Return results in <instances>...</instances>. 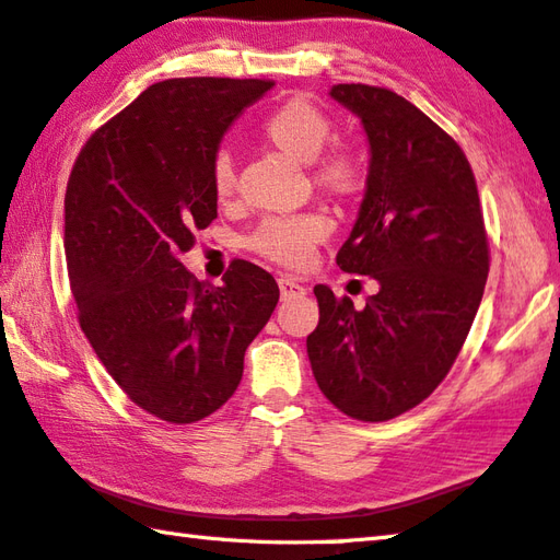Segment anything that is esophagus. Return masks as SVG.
Masks as SVG:
<instances>
[{
    "mask_svg": "<svg viewBox=\"0 0 560 560\" xmlns=\"http://www.w3.org/2000/svg\"><path fill=\"white\" fill-rule=\"evenodd\" d=\"M278 288H280L282 300H295L305 295V288H302L295 278H288V275L278 278Z\"/></svg>",
    "mask_w": 560,
    "mask_h": 560,
    "instance_id": "1",
    "label": "esophagus"
}]
</instances>
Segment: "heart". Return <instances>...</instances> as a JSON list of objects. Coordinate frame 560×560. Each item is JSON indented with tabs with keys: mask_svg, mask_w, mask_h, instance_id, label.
Here are the masks:
<instances>
[{
	"mask_svg": "<svg viewBox=\"0 0 560 560\" xmlns=\"http://www.w3.org/2000/svg\"><path fill=\"white\" fill-rule=\"evenodd\" d=\"M331 130V117L307 97L282 101L260 122V132L272 147L300 162H310V176L317 189L341 201L357 199L366 189V160L349 144H331L325 150ZM211 189L221 203H229L238 189V174L229 152L213 156ZM327 233L329 221L319 211L268 215L248 233L245 248L282 268H300Z\"/></svg>",
	"mask_w": 560,
	"mask_h": 560,
	"instance_id": "b5f03b06",
	"label": "heart"
}]
</instances>
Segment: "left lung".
I'll use <instances>...</instances> for the list:
<instances>
[{
    "label": "left lung",
    "mask_w": 560,
    "mask_h": 560,
    "mask_svg": "<svg viewBox=\"0 0 560 560\" xmlns=\"http://www.w3.org/2000/svg\"><path fill=\"white\" fill-rule=\"evenodd\" d=\"M329 95L361 117L371 144L366 196L337 265L378 290L354 310L317 285L307 354L331 406L384 423L453 369L485 295L489 238L472 166L443 127L388 88L339 83Z\"/></svg>",
    "instance_id": "8db88e82"
}]
</instances>
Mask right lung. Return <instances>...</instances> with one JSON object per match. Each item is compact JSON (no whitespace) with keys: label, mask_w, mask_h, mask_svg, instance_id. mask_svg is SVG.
<instances>
[{"label":"right lung","mask_w":560,"mask_h":560,"mask_svg":"<svg viewBox=\"0 0 560 560\" xmlns=\"http://www.w3.org/2000/svg\"><path fill=\"white\" fill-rule=\"evenodd\" d=\"M260 78H170L88 137L66 186V265L78 322L107 374L147 413L196 423L233 396L243 357L280 300L235 258L223 285L182 265L215 219L211 162Z\"/></svg>","instance_id":"add662e5"}]
</instances>
